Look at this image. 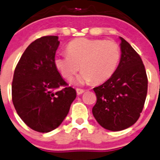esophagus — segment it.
<instances>
[{"mask_svg":"<svg viewBox=\"0 0 160 160\" xmlns=\"http://www.w3.org/2000/svg\"><path fill=\"white\" fill-rule=\"evenodd\" d=\"M76 92H77L78 95H81V94H82L85 92V90L82 89H76Z\"/></svg>","mask_w":160,"mask_h":160,"instance_id":"1","label":"esophagus"}]
</instances>
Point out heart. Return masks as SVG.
Here are the masks:
<instances>
[{
    "label": "heart",
    "mask_w": 160,
    "mask_h": 160,
    "mask_svg": "<svg viewBox=\"0 0 160 160\" xmlns=\"http://www.w3.org/2000/svg\"><path fill=\"white\" fill-rule=\"evenodd\" d=\"M66 51V55L56 56L55 66L68 81L81 69L82 73L76 80L80 85L106 82L115 72L121 60V48L113 41L75 39L68 44Z\"/></svg>",
    "instance_id": "1"
}]
</instances>
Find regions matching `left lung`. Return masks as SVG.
Wrapping results in <instances>:
<instances>
[{"label": "left lung", "instance_id": "left-lung-1", "mask_svg": "<svg viewBox=\"0 0 160 160\" xmlns=\"http://www.w3.org/2000/svg\"><path fill=\"white\" fill-rule=\"evenodd\" d=\"M121 60L113 75L93 88L97 103L92 115L106 130L119 131L131 127L141 115L148 91V78L141 56L120 37Z\"/></svg>", "mask_w": 160, "mask_h": 160}]
</instances>
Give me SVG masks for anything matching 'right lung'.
Returning <instances> with one entry per match:
<instances>
[{
    "label": "right lung",
    "mask_w": 160,
    "mask_h": 160,
    "mask_svg": "<svg viewBox=\"0 0 160 160\" xmlns=\"http://www.w3.org/2000/svg\"><path fill=\"white\" fill-rule=\"evenodd\" d=\"M60 42L44 36L24 51L15 69L12 97L16 112L30 129L48 133L68 115L76 91L63 79L55 66ZM63 86L64 89L56 91Z\"/></svg>",
    "instance_id": "add662e5"
}]
</instances>
